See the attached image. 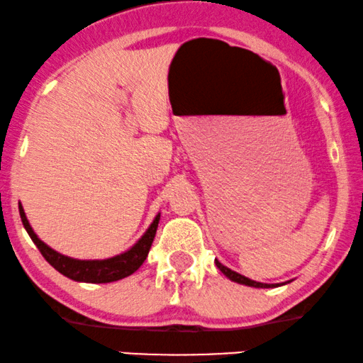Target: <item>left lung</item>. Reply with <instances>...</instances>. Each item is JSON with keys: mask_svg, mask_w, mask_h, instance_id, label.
<instances>
[{"mask_svg": "<svg viewBox=\"0 0 363 363\" xmlns=\"http://www.w3.org/2000/svg\"><path fill=\"white\" fill-rule=\"evenodd\" d=\"M216 266H218V268L221 269V272H223L224 274H226V277H228L229 279H233V281L241 283V284H247V286H255V288H269V284H263V283L253 281V279L242 277V274H240V273L231 272V269L226 268V266H223L221 263H219V261H216Z\"/></svg>", "mask_w": 363, "mask_h": 363, "instance_id": "left-lung-1", "label": "left lung"}]
</instances>
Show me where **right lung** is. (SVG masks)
<instances>
[{
	"label": "right lung",
	"instance_id": "1",
	"mask_svg": "<svg viewBox=\"0 0 363 363\" xmlns=\"http://www.w3.org/2000/svg\"><path fill=\"white\" fill-rule=\"evenodd\" d=\"M20 216L23 226H25L26 231L36 247L40 250V253L43 255V258L48 261L50 264L53 266L57 272L65 274L67 278L75 279V281H84V283H110L117 281V279H122L125 277H130L132 273H135L137 269L140 268L142 263H144L145 258H147L150 246H152L155 231H157L159 218L154 219V223L150 224V228L145 231V235L140 238L139 241L135 242L130 250L125 251V253L113 256V258L108 259H97V261H82V259H73L68 258V256H63L53 251L52 247H48L43 241L38 240V236L35 235L33 229H31L28 219H26L25 211H23L20 204Z\"/></svg>",
	"mask_w": 363,
	"mask_h": 363
}]
</instances>
